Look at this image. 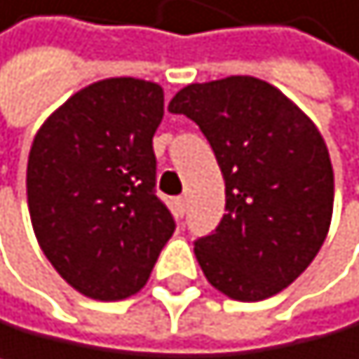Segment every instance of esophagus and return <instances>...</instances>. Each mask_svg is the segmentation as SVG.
<instances>
[{
    "mask_svg": "<svg viewBox=\"0 0 359 359\" xmlns=\"http://www.w3.org/2000/svg\"><path fill=\"white\" fill-rule=\"evenodd\" d=\"M185 206H187V197H178L176 199V208H178V212H181V215L185 212Z\"/></svg>",
    "mask_w": 359,
    "mask_h": 359,
    "instance_id": "obj_1",
    "label": "esophagus"
}]
</instances>
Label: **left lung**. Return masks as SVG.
Returning a JSON list of instances; mask_svg holds the SVG:
<instances>
[{
  "instance_id": "8db88e82",
  "label": "left lung",
  "mask_w": 359,
  "mask_h": 359,
  "mask_svg": "<svg viewBox=\"0 0 359 359\" xmlns=\"http://www.w3.org/2000/svg\"><path fill=\"white\" fill-rule=\"evenodd\" d=\"M169 111L201 128L224 178L222 222L194 243L208 284L241 302L284 291L314 261L332 222L334 172L316 123L250 75L187 84Z\"/></svg>"
}]
</instances>
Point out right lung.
<instances>
[{
  "instance_id": "1",
  "label": "right lung",
  "mask_w": 359,
  "mask_h": 359,
  "mask_svg": "<svg viewBox=\"0 0 359 359\" xmlns=\"http://www.w3.org/2000/svg\"><path fill=\"white\" fill-rule=\"evenodd\" d=\"M165 91L137 77L93 82L43 121L27 162L29 217L75 291L114 302L147 286L174 219L156 197Z\"/></svg>"
}]
</instances>
